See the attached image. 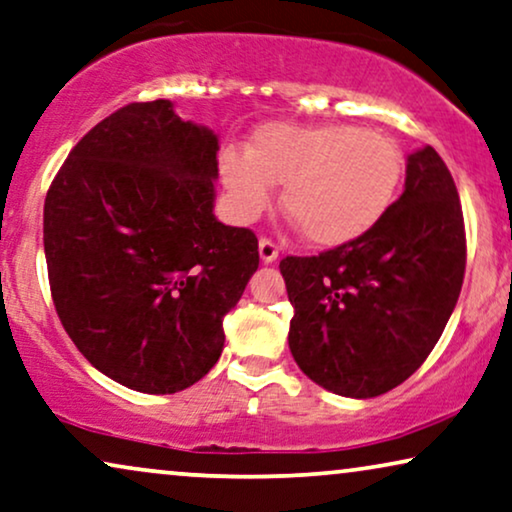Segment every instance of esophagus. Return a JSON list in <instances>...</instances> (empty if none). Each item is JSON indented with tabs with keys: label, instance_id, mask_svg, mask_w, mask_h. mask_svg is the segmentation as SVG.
<instances>
[{
	"label": "esophagus",
	"instance_id": "1",
	"mask_svg": "<svg viewBox=\"0 0 512 512\" xmlns=\"http://www.w3.org/2000/svg\"><path fill=\"white\" fill-rule=\"evenodd\" d=\"M260 257H262V262H264V264L276 262V257H278V248H276V243L271 241V238H267V236H262V238H260Z\"/></svg>",
	"mask_w": 512,
	"mask_h": 512
}]
</instances>
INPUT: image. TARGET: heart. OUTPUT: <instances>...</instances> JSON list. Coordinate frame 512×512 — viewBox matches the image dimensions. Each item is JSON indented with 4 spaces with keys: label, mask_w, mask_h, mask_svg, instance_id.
Segmentation results:
<instances>
[{
    "label": "heart",
    "mask_w": 512,
    "mask_h": 512,
    "mask_svg": "<svg viewBox=\"0 0 512 512\" xmlns=\"http://www.w3.org/2000/svg\"><path fill=\"white\" fill-rule=\"evenodd\" d=\"M403 152L388 135L351 124H269L248 152L220 154L222 185L238 222L257 220L283 185V210L318 248L365 236L403 180Z\"/></svg>",
    "instance_id": "obj_1"
}]
</instances>
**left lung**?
<instances>
[{
    "label": "left lung",
    "instance_id": "left-lung-1",
    "mask_svg": "<svg viewBox=\"0 0 512 512\" xmlns=\"http://www.w3.org/2000/svg\"><path fill=\"white\" fill-rule=\"evenodd\" d=\"M405 192L365 236L285 257L288 344L306 377L346 398L403 384L438 344L466 271L459 192L433 147L407 156Z\"/></svg>",
    "mask_w": 512,
    "mask_h": 512
}]
</instances>
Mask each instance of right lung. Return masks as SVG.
<instances>
[{"label":"right lung","mask_w":512,"mask_h":512,"mask_svg":"<svg viewBox=\"0 0 512 512\" xmlns=\"http://www.w3.org/2000/svg\"><path fill=\"white\" fill-rule=\"evenodd\" d=\"M217 149L170 100L131 102L77 142L46 194L60 323L95 370L133 391L206 377L260 264L257 236L213 213Z\"/></svg>","instance_id":"1"}]
</instances>
